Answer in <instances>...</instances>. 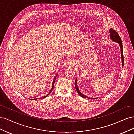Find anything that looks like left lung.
I'll use <instances>...</instances> for the list:
<instances>
[{"label": "left lung", "mask_w": 134, "mask_h": 134, "mask_svg": "<svg viewBox=\"0 0 134 134\" xmlns=\"http://www.w3.org/2000/svg\"><path fill=\"white\" fill-rule=\"evenodd\" d=\"M109 34H110V37L111 38L117 43H119L120 47H121V59H122V66H124V54H123V48H122V41H121V39L119 35L118 34V33L116 31H115L114 30L112 29V28H111L109 30ZM75 89L78 92V94H79L80 96L83 97V98H88V99H96L95 98H90V97H88L87 96H84V94H83L82 93L80 92V91L79 90V89L78 88V86H77L76 84V80H75Z\"/></svg>", "instance_id": "8db88e82"}]
</instances>
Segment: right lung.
<instances>
[{
	"mask_svg": "<svg viewBox=\"0 0 134 134\" xmlns=\"http://www.w3.org/2000/svg\"><path fill=\"white\" fill-rule=\"evenodd\" d=\"M56 76L57 75H56V76L54 78V80H53V82H52V88H51V90H50V92L48 93V94L46 95V96H44V97H42V98H35V99H34V100H36V99H42V98H45V97H47L48 95H49L50 94V93L52 92V90H53V88H54V83H55V79H56Z\"/></svg>",
	"mask_w": 134,
	"mask_h": 134,
	"instance_id": "obj_1",
	"label": "right lung"
}]
</instances>
